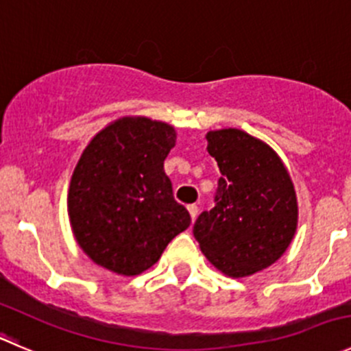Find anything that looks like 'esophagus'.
Wrapping results in <instances>:
<instances>
[{"mask_svg": "<svg viewBox=\"0 0 351 351\" xmlns=\"http://www.w3.org/2000/svg\"><path fill=\"white\" fill-rule=\"evenodd\" d=\"M187 210H189L191 218H193V220H196L197 213H199V208H197L196 204H189V206H187Z\"/></svg>", "mask_w": 351, "mask_h": 351, "instance_id": "1", "label": "esophagus"}]
</instances>
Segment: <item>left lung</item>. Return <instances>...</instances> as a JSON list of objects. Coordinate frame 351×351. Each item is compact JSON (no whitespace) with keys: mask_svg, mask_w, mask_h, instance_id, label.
Here are the masks:
<instances>
[{"mask_svg":"<svg viewBox=\"0 0 351 351\" xmlns=\"http://www.w3.org/2000/svg\"><path fill=\"white\" fill-rule=\"evenodd\" d=\"M220 169L215 206L193 234L208 261L232 278L254 275L282 258L297 230V197L278 155L241 130L206 134Z\"/></svg>","mask_w":351,"mask_h":351,"instance_id":"8db88e82","label":"left lung"}]
</instances>
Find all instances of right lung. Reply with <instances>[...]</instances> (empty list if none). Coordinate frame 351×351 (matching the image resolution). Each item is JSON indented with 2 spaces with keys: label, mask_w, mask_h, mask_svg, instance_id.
I'll return each mask as SVG.
<instances>
[{
  "label": "right lung",
  "mask_w": 351,
  "mask_h": 351,
  "mask_svg": "<svg viewBox=\"0 0 351 351\" xmlns=\"http://www.w3.org/2000/svg\"><path fill=\"white\" fill-rule=\"evenodd\" d=\"M174 128L147 117H123L83 150L68 193L76 242L102 268L140 275L191 223L174 199L164 160Z\"/></svg>",
  "instance_id": "right-lung-1"
}]
</instances>
